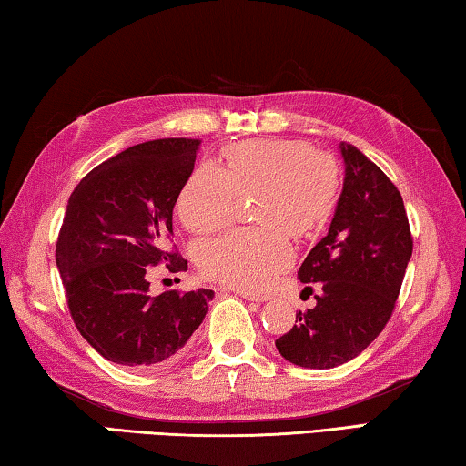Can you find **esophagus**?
<instances>
[{"label": "esophagus", "instance_id": "1", "mask_svg": "<svg viewBox=\"0 0 466 466\" xmlns=\"http://www.w3.org/2000/svg\"><path fill=\"white\" fill-rule=\"evenodd\" d=\"M232 291H236V294H238L244 299H250V302H267V299H269L267 296L252 294V291H247V289H232Z\"/></svg>", "mask_w": 466, "mask_h": 466}]
</instances>
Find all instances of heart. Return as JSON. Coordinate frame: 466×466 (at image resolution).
Instances as JSON below:
<instances>
[{"instance_id":"b5f03b06","label":"heart","mask_w":466,"mask_h":466,"mask_svg":"<svg viewBox=\"0 0 466 466\" xmlns=\"http://www.w3.org/2000/svg\"><path fill=\"white\" fill-rule=\"evenodd\" d=\"M339 191L337 164L296 139H257L228 147L222 167L199 164L180 188L187 230L205 234L230 222L238 195L257 193L258 228H234L197 247L199 269L232 288L261 289L294 261L289 234L304 238L327 222Z\"/></svg>"}]
</instances>
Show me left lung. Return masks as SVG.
Instances as JSON below:
<instances>
[{
  "label": "left lung",
  "mask_w": 466,
  "mask_h": 466,
  "mask_svg": "<svg viewBox=\"0 0 466 466\" xmlns=\"http://www.w3.org/2000/svg\"><path fill=\"white\" fill-rule=\"evenodd\" d=\"M343 188L329 232L298 271L317 306L275 341L291 364L327 370L360 356L389 322L413 252L403 197L372 160L339 144ZM304 289L312 291V286Z\"/></svg>",
  "instance_id": "obj_1"
}]
</instances>
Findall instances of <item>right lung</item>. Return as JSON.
<instances>
[{
	"mask_svg": "<svg viewBox=\"0 0 466 466\" xmlns=\"http://www.w3.org/2000/svg\"><path fill=\"white\" fill-rule=\"evenodd\" d=\"M199 139H154L90 170L74 188L55 248L69 312L102 358L154 370L175 364L208 314L214 289L149 296L147 273L187 271L168 248L172 209Z\"/></svg>",
	"mask_w": 466,
	"mask_h": 466,
	"instance_id": "1",
	"label": "right lung"
}]
</instances>
